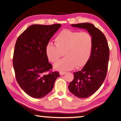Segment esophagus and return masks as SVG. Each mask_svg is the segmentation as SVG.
Returning a JSON list of instances; mask_svg holds the SVG:
<instances>
[{
  "instance_id": "34e87169",
  "label": "esophagus",
  "mask_w": 121,
  "mask_h": 121,
  "mask_svg": "<svg viewBox=\"0 0 121 121\" xmlns=\"http://www.w3.org/2000/svg\"><path fill=\"white\" fill-rule=\"evenodd\" d=\"M66 73V72H65V71H60V75H63L65 73Z\"/></svg>"
}]
</instances>
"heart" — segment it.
<instances>
[{"label":"heart","instance_id":"obj_1","mask_svg":"<svg viewBox=\"0 0 121 121\" xmlns=\"http://www.w3.org/2000/svg\"><path fill=\"white\" fill-rule=\"evenodd\" d=\"M54 41L56 46L50 43L45 48V54L48 61L56 63L63 53L65 57L54 65L56 70H70L75 66L77 68H82L89 61L93 40L88 32L65 29L57 35Z\"/></svg>","mask_w":121,"mask_h":121}]
</instances>
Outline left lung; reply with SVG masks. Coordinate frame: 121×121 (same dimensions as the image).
<instances>
[{
    "instance_id": "left-lung-1",
    "label": "left lung",
    "mask_w": 121,
    "mask_h": 121,
    "mask_svg": "<svg viewBox=\"0 0 121 121\" xmlns=\"http://www.w3.org/2000/svg\"><path fill=\"white\" fill-rule=\"evenodd\" d=\"M86 29L92 37L93 46L89 61L81 70L73 73L74 78L68 85L70 92L79 98L89 97L101 86L107 75L109 48L104 34L90 23L71 24Z\"/></svg>"
}]
</instances>
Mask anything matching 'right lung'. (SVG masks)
<instances>
[{"mask_svg":"<svg viewBox=\"0 0 121 121\" xmlns=\"http://www.w3.org/2000/svg\"><path fill=\"white\" fill-rule=\"evenodd\" d=\"M61 26L33 24L16 40L13 59L15 77L21 89L32 98L38 99L48 95L60 76L57 71L48 73L52 65L46 57L45 48Z\"/></svg>","mask_w":121,"mask_h":121,"instance_id":"add662e5","label":"right lung"}]
</instances>
